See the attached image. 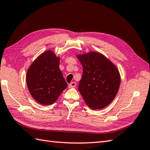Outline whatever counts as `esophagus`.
<instances>
[{"label": "esophagus", "mask_w": 150, "mask_h": 150, "mask_svg": "<svg viewBox=\"0 0 150 150\" xmlns=\"http://www.w3.org/2000/svg\"><path fill=\"white\" fill-rule=\"evenodd\" d=\"M76 86V83L75 82H72V83L69 84V88H75Z\"/></svg>", "instance_id": "obj_1"}]
</instances>
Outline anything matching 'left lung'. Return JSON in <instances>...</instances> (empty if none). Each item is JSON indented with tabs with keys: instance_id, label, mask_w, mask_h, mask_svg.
Instances as JSON below:
<instances>
[{
	"instance_id": "8db88e82",
	"label": "left lung",
	"mask_w": 150,
	"mask_h": 150,
	"mask_svg": "<svg viewBox=\"0 0 150 150\" xmlns=\"http://www.w3.org/2000/svg\"><path fill=\"white\" fill-rule=\"evenodd\" d=\"M77 58L83 66L79 90L85 103L93 110L106 107L119 90L121 77L118 69L99 52L79 54Z\"/></svg>"
}]
</instances>
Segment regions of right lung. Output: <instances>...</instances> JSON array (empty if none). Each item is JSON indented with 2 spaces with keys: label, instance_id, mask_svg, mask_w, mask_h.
<instances>
[{
  "label": "right lung",
  "instance_id": "obj_1",
  "mask_svg": "<svg viewBox=\"0 0 150 150\" xmlns=\"http://www.w3.org/2000/svg\"><path fill=\"white\" fill-rule=\"evenodd\" d=\"M60 57L48 50L34 60L26 72L29 92L38 103L49 105L57 100L67 84L59 68Z\"/></svg>",
  "mask_w": 150,
  "mask_h": 150
}]
</instances>
